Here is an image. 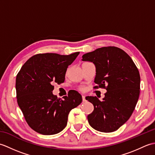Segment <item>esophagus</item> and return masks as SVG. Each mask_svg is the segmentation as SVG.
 <instances>
[{
    "mask_svg": "<svg viewBox=\"0 0 155 155\" xmlns=\"http://www.w3.org/2000/svg\"><path fill=\"white\" fill-rule=\"evenodd\" d=\"M82 98H83V102L87 101V100H86V97H85V96H83V97H82Z\"/></svg>",
    "mask_w": 155,
    "mask_h": 155,
    "instance_id": "34e87169",
    "label": "esophagus"
}]
</instances>
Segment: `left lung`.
Instances as JSON below:
<instances>
[{
  "label": "left lung",
  "mask_w": 155,
  "mask_h": 155,
  "mask_svg": "<svg viewBox=\"0 0 155 155\" xmlns=\"http://www.w3.org/2000/svg\"><path fill=\"white\" fill-rule=\"evenodd\" d=\"M82 58L96 68L94 82L98 86L94 88L107 91L102 101L97 97H86L94 106L87 117L88 123L100 132H113L126 123L136 107L140 94L139 70L126 52L114 47L97 48Z\"/></svg>",
  "instance_id": "obj_1"
}]
</instances>
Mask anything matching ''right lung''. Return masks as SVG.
<instances>
[{
    "label": "right lung",
    "mask_w": 155,
    "mask_h": 155,
    "mask_svg": "<svg viewBox=\"0 0 155 155\" xmlns=\"http://www.w3.org/2000/svg\"><path fill=\"white\" fill-rule=\"evenodd\" d=\"M79 53L36 54L23 64L16 76L18 107L36 132L45 135L60 133L67 126L70 111L82 103L81 94L77 91H70L62 99L52 93V83H64L68 67Z\"/></svg>",
    "instance_id": "1"
}]
</instances>
